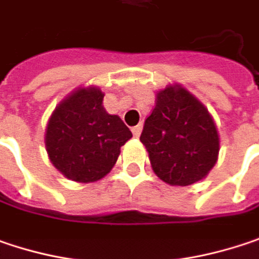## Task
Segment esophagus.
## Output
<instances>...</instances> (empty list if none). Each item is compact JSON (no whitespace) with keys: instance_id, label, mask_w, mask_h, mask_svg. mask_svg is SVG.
<instances>
[{"instance_id":"34e87169","label":"esophagus","mask_w":259,"mask_h":259,"mask_svg":"<svg viewBox=\"0 0 259 259\" xmlns=\"http://www.w3.org/2000/svg\"><path fill=\"white\" fill-rule=\"evenodd\" d=\"M141 130H143V125H141V123H140V125H136V126H133V134H134V137H140Z\"/></svg>"}]
</instances>
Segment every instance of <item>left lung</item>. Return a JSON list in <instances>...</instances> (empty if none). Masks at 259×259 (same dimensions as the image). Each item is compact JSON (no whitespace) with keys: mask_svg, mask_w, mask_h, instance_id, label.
Returning <instances> with one entry per match:
<instances>
[{"mask_svg":"<svg viewBox=\"0 0 259 259\" xmlns=\"http://www.w3.org/2000/svg\"><path fill=\"white\" fill-rule=\"evenodd\" d=\"M140 141L153 172L169 186L184 187L203 180L220 153V134L209 110L180 83L157 91Z\"/></svg>","mask_w":259,"mask_h":259,"instance_id":"obj_1","label":"left lung"}]
</instances>
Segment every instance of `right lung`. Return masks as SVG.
I'll use <instances>...</instances> for the list:
<instances>
[{
    "instance_id": "right-lung-1",
    "label": "right lung",
    "mask_w": 259,
    "mask_h": 259,
    "mask_svg": "<svg viewBox=\"0 0 259 259\" xmlns=\"http://www.w3.org/2000/svg\"><path fill=\"white\" fill-rule=\"evenodd\" d=\"M103 99L99 87H79L56 106L47 123L48 159L72 181L102 180L116 163L120 147L133 137L118 115L106 112Z\"/></svg>"
}]
</instances>
